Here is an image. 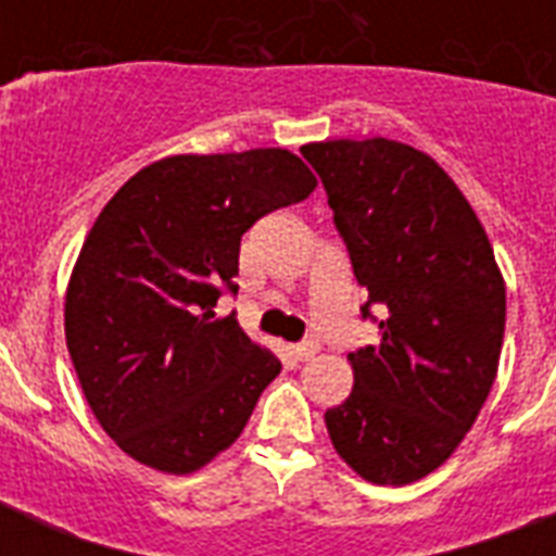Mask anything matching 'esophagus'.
Segmentation results:
<instances>
[{"instance_id":"34e87169","label":"esophagus","mask_w":556,"mask_h":556,"mask_svg":"<svg viewBox=\"0 0 556 556\" xmlns=\"http://www.w3.org/2000/svg\"><path fill=\"white\" fill-rule=\"evenodd\" d=\"M320 352V343L317 340H303V343H294L291 346V355L296 357V361H308V357H314Z\"/></svg>"}]
</instances>
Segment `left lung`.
I'll list each match as a JSON object with an SVG mask.
<instances>
[{
  "instance_id": "1",
  "label": "left lung",
  "mask_w": 556,
  "mask_h": 556,
  "mask_svg": "<svg viewBox=\"0 0 556 556\" xmlns=\"http://www.w3.org/2000/svg\"><path fill=\"white\" fill-rule=\"evenodd\" d=\"M378 343L349 355L355 389L326 409L331 444L375 484L444 465L500 366L505 282L482 222L424 152L387 138L305 143ZM379 308V317L370 314Z\"/></svg>"
}]
</instances>
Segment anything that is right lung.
<instances>
[{
    "instance_id": "obj_1",
    "label": "right lung",
    "mask_w": 556,
    "mask_h": 556,
    "mask_svg": "<svg viewBox=\"0 0 556 556\" xmlns=\"http://www.w3.org/2000/svg\"><path fill=\"white\" fill-rule=\"evenodd\" d=\"M314 187L288 150L173 155L100 210L65 294V343L126 456L181 476L239 439L282 366L216 303L239 291L244 230Z\"/></svg>"
}]
</instances>
